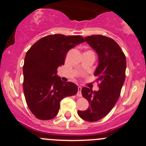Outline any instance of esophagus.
<instances>
[{
	"instance_id": "1",
	"label": "esophagus",
	"mask_w": 146,
	"mask_h": 146,
	"mask_svg": "<svg viewBox=\"0 0 146 146\" xmlns=\"http://www.w3.org/2000/svg\"><path fill=\"white\" fill-rule=\"evenodd\" d=\"M82 86H78V93H77V95L78 97H82Z\"/></svg>"
}]
</instances>
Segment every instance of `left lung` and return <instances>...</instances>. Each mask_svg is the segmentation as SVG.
<instances>
[{
    "mask_svg": "<svg viewBox=\"0 0 146 146\" xmlns=\"http://www.w3.org/2000/svg\"><path fill=\"white\" fill-rule=\"evenodd\" d=\"M84 39L98 54L94 75L98 77L100 84L97 91L82 88V94L90 106L86 110H78V114L84 120L96 121L110 113L119 98L125 81L126 59L118 44L108 37L95 35Z\"/></svg>",
    "mask_w": 146,
    "mask_h": 146,
    "instance_id": "left-lung-1",
    "label": "left lung"
}]
</instances>
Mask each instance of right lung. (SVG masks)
I'll return each mask as SVG.
<instances>
[{
  "label": "right lung",
  "instance_id": "right-lung-1",
  "mask_svg": "<svg viewBox=\"0 0 146 146\" xmlns=\"http://www.w3.org/2000/svg\"><path fill=\"white\" fill-rule=\"evenodd\" d=\"M84 42L80 36L49 35L37 41L27 52L23 90L28 107L36 118L53 119L59 112L61 100L77 93L78 86L62 81L57 69L64 64L68 51Z\"/></svg>",
  "mask_w": 146,
  "mask_h": 146
}]
</instances>
